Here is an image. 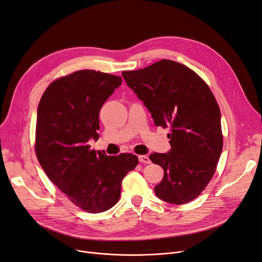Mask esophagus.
Listing matches in <instances>:
<instances>
[{"label":"esophagus","instance_id":"34e87169","mask_svg":"<svg viewBox=\"0 0 262 262\" xmlns=\"http://www.w3.org/2000/svg\"><path fill=\"white\" fill-rule=\"evenodd\" d=\"M139 160H140L141 163H145V164L150 163V159H149L148 156H144V155L139 156Z\"/></svg>","mask_w":262,"mask_h":262}]
</instances>
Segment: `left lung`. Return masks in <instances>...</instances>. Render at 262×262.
<instances>
[{"mask_svg":"<svg viewBox=\"0 0 262 262\" xmlns=\"http://www.w3.org/2000/svg\"><path fill=\"white\" fill-rule=\"evenodd\" d=\"M122 77L150 112L156 126L170 129V151L149 156L164 170L156 195L173 205L193 201L212 179L223 149L214 95L196 72L170 59L122 71Z\"/></svg>","mask_w":262,"mask_h":262,"instance_id":"1","label":"left lung"}]
</instances>
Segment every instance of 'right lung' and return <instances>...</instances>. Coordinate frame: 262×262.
<instances>
[{"label":"right lung","mask_w":262,"mask_h":262,"mask_svg":"<svg viewBox=\"0 0 262 262\" xmlns=\"http://www.w3.org/2000/svg\"><path fill=\"white\" fill-rule=\"evenodd\" d=\"M121 81L90 69L72 72L47 87L37 110V159L70 202L90 213L117 204L122 179L139 163L135 155L106 156L89 145L99 139V112Z\"/></svg>","instance_id":"1"}]
</instances>
